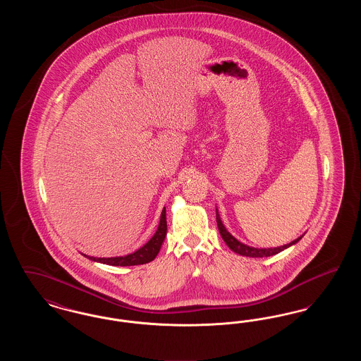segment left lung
<instances>
[{
    "label": "left lung",
    "mask_w": 361,
    "mask_h": 361,
    "mask_svg": "<svg viewBox=\"0 0 361 361\" xmlns=\"http://www.w3.org/2000/svg\"><path fill=\"white\" fill-rule=\"evenodd\" d=\"M216 224H218L219 233H221L222 238H224V242H226V245H227L233 252H235L237 255L246 256V257H269V256H274V255H277V253L283 252L284 249L290 247L292 245H295L298 240H302V237H303V235H300L299 238L292 240V242L287 243V245L279 246V247H268V249H267V247H261V249H258V247H253V246H247V245H245V243H242V242L237 240L235 237H233V235L227 231V228L224 227V224H222V219H221V216H219V214H218V209H216Z\"/></svg>",
    "instance_id": "1"
}]
</instances>
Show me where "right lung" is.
I'll return each mask as SVG.
<instances>
[{
	"instance_id": "add662e5",
	"label": "right lung",
	"mask_w": 361,
	"mask_h": 361,
	"mask_svg": "<svg viewBox=\"0 0 361 361\" xmlns=\"http://www.w3.org/2000/svg\"><path fill=\"white\" fill-rule=\"evenodd\" d=\"M166 230H168L166 208L164 207V209L161 212L159 224H158V228H157L154 235L149 240V242H146L142 247L135 250L134 253L127 255V256H121V257H90V256H86V255H84V256L89 258V259H92V261L112 265V267H133V265L147 264V262L153 261L157 257V255H158V252H159V249H161V246L165 240V237H166Z\"/></svg>"
}]
</instances>
